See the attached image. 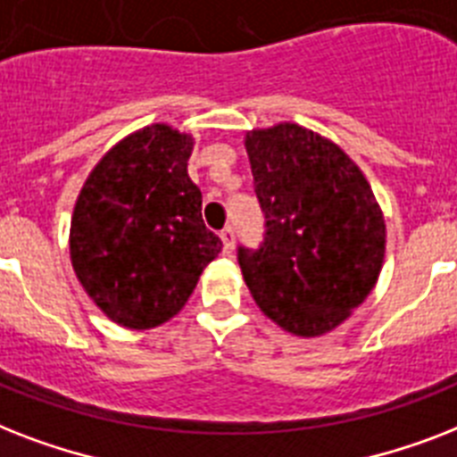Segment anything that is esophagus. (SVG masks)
I'll return each instance as SVG.
<instances>
[{
	"label": "esophagus",
	"instance_id": "obj_1",
	"mask_svg": "<svg viewBox=\"0 0 457 457\" xmlns=\"http://www.w3.org/2000/svg\"><path fill=\"white\" fill-rule=\"evenodd\" d=\"M220 239H222V248H225V253H232L235 251V228H225L220 232Z\"/></svg>",
	"mask_w": 457,
	"mask_h": 457
}]
</instances>
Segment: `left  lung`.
<instances>
[{"instance_id": "1", "label": "left lung", "mask_w": 457, "mask_h": 457, "mask_svg": "<svg viewBox=\"0 0 457 457\" xmlns=\"http://www.w3.org/2000/svg\"><path fill=\"white\" fill-rule=\"evenodd\" d=\"M261 248L239 246V267L262 312L293 336L333 331L376 287L385 218L369 180L333 140L281 121L246 133Z\"/></svg>"}]
</instances>
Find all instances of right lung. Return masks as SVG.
<instances>
[{
    "label": "right lung",
    "mask_w": 457,
    "mask_h": 457,
    "mask_svg": "<svg viewBox=\"0 0 457 457\" xmlns=\"http://www.w3.org/2000/svg\"><path fill=\"white\" fill-rule=\"evenodd\" d=\"M192 147L190 133L145 126L105 152L77 196L70 261L114 324L145 331L176 317L220 253L187 176Z\"/></svg>",
    "instance_id": "add662e5"
}]
</instances>
